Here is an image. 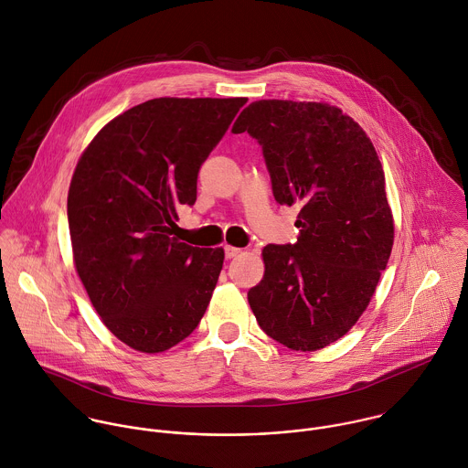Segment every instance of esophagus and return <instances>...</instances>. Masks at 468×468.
Segmentation results:
<instances>
[{
  "mask_svg": "<svg viewBox=\"0 0 468 468\" xmlns=\"http://www.w3.org/2000/svg\"><path fill=\"white\" fill-rule=\"evenodd\" d=\"M224 251H226V259H233L240 253L239 248H233V246H224Z\"/></svg>",
  "mask_w": 468,
  "mask_h": 468,
  "instance_id": "obj_1",
  "label": "esophagus"
}]
</instances>
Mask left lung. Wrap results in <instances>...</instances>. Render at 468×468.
<instances>
[{
	"label": "left lung",
	"instance_id": "1",
	"mask_svg": "<svg viewBox=\"0 0 468 468\" xmlns=\"http://www.w3.org/2000/svg\"><path fill=\"white\" fill-rule=\"evenodd\" d=\"M231 131L259 140L275 200L301 207L297 242L262 250L264 277L248 303L277 343L321 350L359 321L392 253L378 151L354 118L324 101H251Z\"/></svg>",
	"mask_w": 468,
	"mask_h": 468
}]
</instances>
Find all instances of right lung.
<instances>
[{"label": "right lung", "mask_w": 468, "mask_h": 468, "mask_svg": "<svg viewBox=\"0 0 468 468\" xmlns=\"http://www.w3.org/2000/svg\"><path fill=\"white\" fill-rule=\"evenodd\" d=\"M248 98H153L105 123L81 153L67 195L76 273L107 330L160 354L200 323L222 248L175 235L197 200L200 165Z\"/></svg>", "instance_id": "1"}]
</instances>
